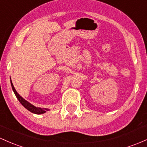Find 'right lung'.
Masks as SVG:
<instances>
[{"label": "right lung", "instance_id": "add662e5", "mask_svg": "<svg viewBox=\"0 0 147 147\" xmlns=\"http://www.w3.org/2000/svg\"><path fill=\"white\" fill-rule=\"evenodd\" d=\"M10 82H11V86H12V90H13L16 97H17V98L19 100V101L20 102L21 104H22V105H23L24 107L26 108V109H28V110L30 111V112L34 113V114H44V113L46 112V111L49 110V109H46V108H40V107H35L34 105H33L32 104H30V102H28V101L26 100L25 99H24V98H22V96H21L20 95L17 93V91L15 90V88H14V87L13 86V84H12V80H10Z\"/></svg>", "mask_w": 147, "mask_h": 147}]
</instances>
